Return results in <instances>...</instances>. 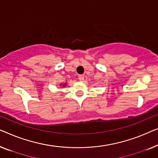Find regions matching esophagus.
I'll return each mask as SVG.
<instances>
[{"label":"esophagus","instance_id":"1","mask_svg":"<svg viewBox=\"0 0 158 158\" xmlns=\"http://www.w3.org/2000/svg\"><path fill=\"white\" fill-rule=\"evenodd\" d=\"M84 75H79V81H83L84 80Z\"/></svg>","mask_w":158,"mask_h":158}]
</instances>
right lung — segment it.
Listing matches in <instances>:
<instances>
[{"instance_id": "obj_1", "label": "right lung", "mask_w": 158, "mask_h": 158, "mask_svg": "<svg viewBox=\"0 0 158 158\" xmlns=\"http://www.w3.org/2000/svg\"><path fill=\"white\" fill-rule=\"evenodd\" d=\"M64 86H65V84H64Z\"/></svg>"}]
</instances>
